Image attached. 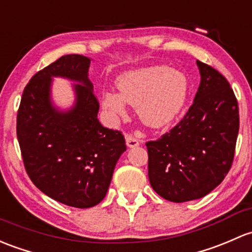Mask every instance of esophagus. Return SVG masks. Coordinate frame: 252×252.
<instances>
[{
    "mask_svg": "<svg viewBox=\"0 0 252 252\" xmlns=\"http://www.w3.org/2000/svg\"><path fill=\"white\" fill-rule=\"evenodd\" d=\"M126 146L130 147V148L136 147V146H139V145H140L139 140H137L135 136H133V135H131V134L126 135Z\"/></svg>",
    "mask_w": 252,
    "mask_h": 252,
    "instance_id": "1",
    "label": "esophagus"
}]
</instances>
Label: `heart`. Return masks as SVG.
<instances>
[{
    "mask_svg": "<svg viewBox=\"0 0 252 252\" xmlns=\"http://www.w3.org/2000/svg\"><path fill=\"white\" fill-rule=\"evenodd\" d=\"M118 94L105 92L102 107L116 117H124L126 104L134 106L145 124L161 128L184 108L189 83L184 73L166 66H150L124 72L117 78Z\"/></svg>",
    "mask_w": 252,
    "mask_h": 252,
    "instance_id": "1",
    "label": "heart"
}]
</instances>
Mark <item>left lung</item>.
Returning <instances> with one entry per match:
<instances>
[{"instance_id":"left-lung-1","label":"left lung","mask_w":252,"mask_h":252,"mask_svg":"<svg viewBox=\"0 0 252 252\" xmlns=\"http://www.w3.org/2000/svg\"><path fill=\"white\" fill-rule=\"evenodd\" d=\"M200 84L184 118L146 142L148 179L164 199L184 203L216 189L231 169L239 131V108L228 81L197 60Z\"/></svg>"}]
</instances>
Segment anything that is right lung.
Wrapping results in <instances>:
<instances>
[{
	"instance_id": "right-lung-1",
	"label": "right lung",
	"mask_w": 252,
	"mask_h": 252,
	"mask_svg": "<svg viewBox=\"0 0 252 252\" xmlns=\"http://www.w3.org/2000/svg\"><path fill=\"white\" fill-rule=\"evenodd\" d=\"M89 65V58L68 54L38 71L24 89L17 117L18 141L31 181L52 199L81 209L104 199L126 150L121 131L105 128L97 119ZM52 77L78 82L70 110L52 106Z\"/></svg>"
}]
</instances>
